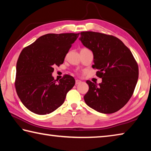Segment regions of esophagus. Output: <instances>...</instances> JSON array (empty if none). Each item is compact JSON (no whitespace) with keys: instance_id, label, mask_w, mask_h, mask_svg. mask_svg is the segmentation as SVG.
<instances>
[{"instance_id":"esophagus-1","label":"esophagus","mask_w":151,"mask_h":151,"mask_svg":"<svg viewBox=\"0 0 151 151\" xmlns=\"http://www.w3.org/2000/svg\"><path fill=\"white\" fill-rule=\"evenodd\" d=\"M80 83H81V81L80 80H76L75 81V84L76 85H78V84H80Z\"/></svg>"}]
</instances>
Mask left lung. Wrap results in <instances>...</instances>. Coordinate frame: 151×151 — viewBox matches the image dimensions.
<instances>
[{
	"label": "left lung",
	"mask_w": 151,
	"mask_h": 151,
	"mask_svg": "<svg viewBox=\"0 0 151 151\" xmlns=\"http://www.w3.org/2000/svg\"><path fill=\"white\" fill-rule=\"evenodd\" d=\"M80 40L92 50L99 85L87 81L89 88L84 96L86 104L101 113L119 111L131 98L139 78V66L131 51L121 40L103 33L84 31Z\"/></svg>",
	"instance_id": "left-lung-1"
}]
</instances>
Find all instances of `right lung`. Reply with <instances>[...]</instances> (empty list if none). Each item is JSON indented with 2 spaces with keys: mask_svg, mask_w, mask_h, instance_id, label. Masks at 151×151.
I'll return each mask as SVG.
<instances>
[{
  "mask_svg": "<svg viewBox=\"0 0 151 151\" xmlns=\"http://www.w3.org/2000/svg\"><path fill=\"white\" fill-rule=\"evenodd\" d=\"M78 35L47 34L21 51L17 63L14 85L20 101L29 111L43 115L63 104L75 80L72 76L65 75L58 81L52 73L54 66L63 63Z\"/></svg>",
  "mask_w": 151,
  "mask_h": 151,
  "instance_id": "add662e5",
  "label": "right lung"
}]
</instances>
